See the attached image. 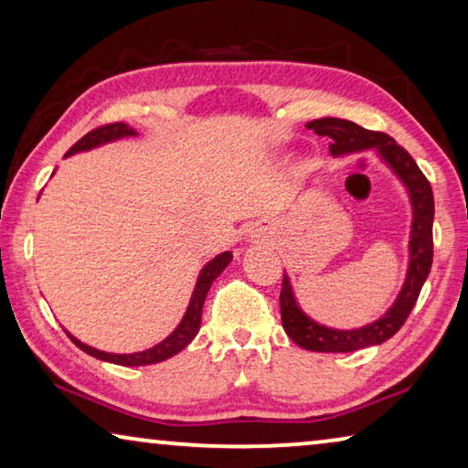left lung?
I'll use <instances>...</instances> for the list:
<instances>
[{"label": "left lung", "instance_id": "8db88e82", "mask_svg": "<svg viewBox=\"0 0 468 468\" xmlns=\"http://www.w3.org/2000/svg\"><path fill=\"white\" fill-rule=\"evenodd\" d=\"M307 130H314L318 136H328L332 140L330 153L351 154L366 153V150H378V154L390 165V169L400 177L407 186L410 204H413V225H410V241H409V272L407 281L402 284L400 295L396 297L394 305L382 318L367 324L357 330H336L326 328L322 324L299 310L295 295L291 291V282L282 276L281 287V318L282 328L287 332L292 343L307 348V351L318 353H351L359 348L382 345L392 338L396 332L407 322L410 310L417 303L419 292H421L427 274L431 271L433 262V192L427 177L417 167L405 148L396 144V140L384 132L366 130L361 125L336 120V117H322L307 123Z\"/></svg>", "mask_w": 468, "mask_h": 468}]
</instances>
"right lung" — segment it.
Listing matches in <instances>:
<instances>
[{
	"label": "right lung",
	"mask_w": 468,
	"mask_h": 468,
	"mask_svg": "<svg viewBox=\"0 0 468 468\" xmlns=\"http://www.w3.org/2000/svg\"><path fill=\"white\" fill-rule=\"evenodd\" d=\"M123 136H136V132H133L130 125H125L123 122L99 125V128L90 130L89 133H86V136H82L80 140H78L76 144L69 148L66 154L69 156V154L80 153V150H90L94 146L107 144V142L120 140ZM231 260H233V253L231 251H223V253H218L215 260H210V262L202 268L200 276H197L194 295H192V301H189L184 320L179 322V326L173 330L171 335L163 340V343H158L153 348H146V351H142V353L115 355V353H105V351H99V348H92L89 345H84L78 338H74L72 335H68V336L72 338V343L78 348H82L84 353H89V355H92V357H97L101 361L115 363V366H125V367L153 366V363L169 359V357H173V355H177L181 348H186L189 343H192L194 336L197 335V330H200V324H202L204 299H206V295H208L210 284L215 282L217 276L225 271V268L229 266V262H231Z\"/></svg>",
	"instance_id": "1"
}]
</instances>
